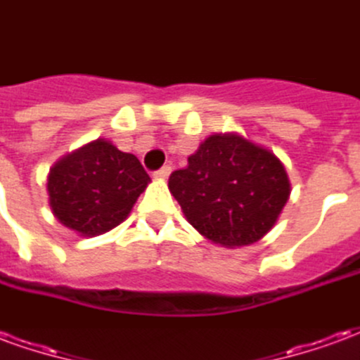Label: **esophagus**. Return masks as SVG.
Wrapping results in <instances>:
<instances>
[{
  "mask_svg": "<svg viewBox=\"0 0 360 360\" xmlns=\"http://www.w3.org/2000/svg\"><path fill=\"white\" fill-rule=\"evenodd\" d=\"M169 173H172V165H164V167H160L154 175H156L158 179H167Z\"/></svg>",
  "mask_w": 360,
  "mask_h": 360,
  "instance_id": "34e87169",
  "label": "esophagus"
}]
</instances>
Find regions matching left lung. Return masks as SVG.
<instances>
[{
	"instance_id": "obj_1",
	"label": "left lung",
	"mask_w": 360,
	"mask_h": 360,
	"mask_svg": "<svg viewBox=\"0 0 360 360\" xmlns=\"http://www.w3.org/2000/svg\"><path fill=\"white\" fill-rule=\"evenodd\" d=\"M167 185L188 224L231 249L262 239L291 193L278 158L233 133L208 136Z\"/></svg>"
}]
</instances>
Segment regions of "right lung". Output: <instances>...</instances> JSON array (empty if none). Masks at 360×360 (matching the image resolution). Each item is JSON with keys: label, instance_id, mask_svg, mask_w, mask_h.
<instances>
[{"label": "right lung", "instance_id": "right-lung-1", "mask_svg": "<svg viewBox=\"0 0 360 360\" xmlns=\"http://www.w3.org/2000/svg\"><path fill=\"white\" fill-rule=\"evenodd\" d=\"M148 181L139 158L98 139L61 158L50 169L51 212L63 226L84 237L105 233L129 216Z\"/></svg>", "mask_w": 360, "mask_h": 360}]
</instances>
